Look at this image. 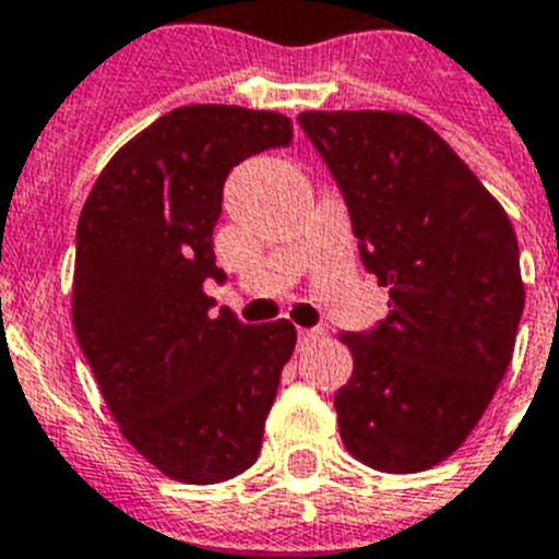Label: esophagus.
I'll return each instance as SVG.
<instances>
[{"mask_svg": "<svg viewBox=\"0 0 559 559\" xmlns=\"http://www.w3.org/2000/svg\"><path fill=\"white\" fill-rule=\"evenodd\" d=\"M323 337V329H298V343L300 346H309L314 340Z\"/></svg>", "mask_w": 559, "mask_h": 559, "instance_id": "34e87169", "label": "esophagus"}]
</instances>
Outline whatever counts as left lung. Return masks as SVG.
I'll list each match as a JSON object with an SVG mask.
<instances>
[{
    "label": "left lung",
    "mask_w": 559,
    "mask_h": 559,
    "mask_svg": "<svg viewBox=\"0 0 559 559\" xmlns=\"http://www.w3.org/2000/svg\"><path fill=\"white\" fill-rule=\"evenodd\" d=\"M346 199L362 266L388 286L373 329L343 332L352 380L340 436L382 473H421L461 448L512 360L523 314L512 222L439 134L400 111H300Z\"/></svg>",
    "instance_id": "obj_1"
}]
</instances>
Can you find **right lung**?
<instances>
[{
    "mask_svg": "<svg viewBox=\"0 0 559 559\" xmlns=\"http://www.w3.org/2000/svg\"><path fill=\"white\" fill-rule=\"evenodd\" d=\"M293 143V120L179 106L120 148L75 233L72 323L120 433L174 481L219 484L259 459L295 326L213 312V227L241 159Z\"/></svg>",
    "mask_w": 559,
    "mask_h": 559,
    "instance_id": "right-lung-1",
    "label": "right lung"
}]
</instances>
